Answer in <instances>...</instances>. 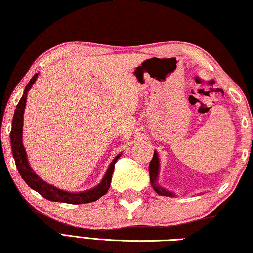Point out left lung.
<instances>
[{"label": "left lung", "instance_id": "left-lung-1", "mask_svg": "<svg viewBox=\"0 0 253 253\" xmlns=\"http://www.w3.org/2000/svg\"><path fill=\"white\" fill-rule=\"evenodd\" d=\"M158 166H160V162H158V156H157V153L154 152V155L151 163H149V177H151V183L154 187V190L157 194L160 195H164V196H174L173 193H170V192H168L164 188H162L160 186H157L155 182H156V177H157V174H158Z\"/></svg>", "mask_w": 253, "mask_h": 253}]
</instances>
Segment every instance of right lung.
Here are the masks:
<instances>
[{"label": "right lung", "mask_w": 253, "mask_h": 253, "mask_svg": "<svg viewBox=\"0 0 253 253\" xmlns=\"http://www.w3.org/2000/svg\"><path fill=\"white\" fill-rule=\"evenodd\" d=\"M38 78V74L34 75L31 80L29 81L27 87L24 89V93L22 98H21L19 104L16 105V109L14 111L13 121H12V130H11V146H12V153H13V157L15 161L16 169H18L19 173L25 183L32 188V190L37 191L38 193L41 194L44 199L49 201H54V202H63V203H70V204H81V203H90L93 201H97L102 195H105L109 190L110 182H111V175L114 173L115 164L119 157L118 156L114 158L109 165L107 173L105 175L102 182L97 187L92 188L90 191L81 192V193H69V192H65L62 190L50 185L44 181L38 176V175L33 172L32 169L30 168L28 160H27V153L22 144V126H23V113L25 108V102H27V93L32 87L34 81Z\"/></svg>", "instance_id": "obj_1"}]
</instances>
